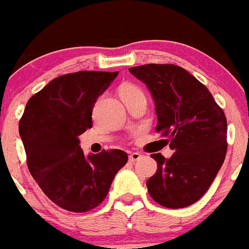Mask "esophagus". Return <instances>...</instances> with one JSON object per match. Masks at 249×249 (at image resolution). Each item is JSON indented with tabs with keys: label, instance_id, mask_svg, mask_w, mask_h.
I'll use <instances>...</instances> for the list:
<instances>
[{
	"label": "esophagus",
	"instance_id": "obj_1",
	"mask_svg": "<svg viewBox=\"0 0 249 249\" xmlns=\"http://www.w3.org/2000/svg\"><path fill=\"white\" fill-rule=\"evenodd\" d=\"M141 157H142V156H141L140 153H138V152H132V153L129 154V161L134 162V161H136V160L140 159Z\"/></svg>",
	"mask_w": 249,
	"mask_h": 249
}]
</instances>
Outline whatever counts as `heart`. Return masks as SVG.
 <instances>
[{
    "label": "heart",
    "instance_id": "b5f03b06",
    "mask_svg": "<svg viewBox=\"0 0 249 249\" xmlns=\"http://www.w3.org/2000/svg\"><path fill=\"white\" fill-rule=\"evenodd\" d=\"M120 96H121L122 100H125V98L134 97V96H143L142 91L139 89L138 87L133 84H124L119 90Z\"/></svg>",
    "mask_w": 249,
    "mask_h": 249
}]
</instances>
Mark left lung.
I'll use <instances>...</instances> for the list:
<instances>
[{
    "instance_id": "1",
    "label": "left lung",
    "mask_w": 249,
    "mask_h": 249,
    "mask_svg": "<svg viewBox=\"0 0 249 249\" xmlns=\"http://www.w3.org/2000/svg\"><path fill=\"white\" fill-rule=\"evenodd\" d=\"M129 72L148 88L158 117L157 133L175 153L151 154L157 172L147 180L149 196L170 209L194 204L210 188L227 153V120L209 90L185 69L147 64Z\"/></svg>"
}]
</instances>
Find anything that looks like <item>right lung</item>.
<instances>
[{"instance_id":"right-lung-1","label":"right lung","mask_w":249,"mask_h":249,"mask_svg":"<svg viewBox=\"0 0 249 249\" xmlns=\"http://www.w3.org/2000/svg\"><path fill=\"white\" fill-rule=\"evenodd\" d=\"M116 72L79 71L51 81L32 96L18 124L28 170L44 194L63 209L84 213L100 205L115 175L127 164L121 149L85 156L78 136L92 127L98 96Z\"/></svg>"}]
</instances>
